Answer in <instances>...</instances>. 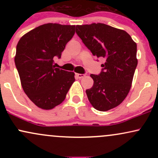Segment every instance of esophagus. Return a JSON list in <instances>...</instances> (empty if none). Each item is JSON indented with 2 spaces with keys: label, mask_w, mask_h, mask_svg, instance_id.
Segmentation results:
<instances>
[{
  "label": "esophagus",
  "mask_w": 158,
  "mask_h": 158,
  "mask_svg": "<svg viewBox=\"0 0 158 158\" xmlns=\"http://www.w3.org/2000/svg\"><path fill=\"white\" fill-rule=\"evenodd\" d=\"M76 77H77L78 79H81L85 77V74H80V73H76Z\"/></svg>",
  "instance_id": "esophagus-1"
}]
</instances>
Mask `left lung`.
Wrapping results in <instances>:
<instances>
[{"instance_id": "1", "label": "left lung", "mask_w": 158, "mask_h": 158, "mask_svg": "<svg viewBox=\"0 0 158 158\" xmlns=\"http://www.w3.org/2000/svg\"><path fill=\"white\" fill-rule=\"evenodd\" d=\"M76 32L94 56L106 60L99 75L90 74L94 85L86 90L88 100L100 111L118 106L131 89L137 65V44L128 32L105 23L77 25Z\"/></svg>"}]
</instances>
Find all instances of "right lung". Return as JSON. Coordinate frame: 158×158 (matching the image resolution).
<instances>
[{
	"mask_svg": "<svg viewBox=\"0 0 158 158\" xmlns=\"http://www.w3.org/2000/svg\"><path fill=\"white\" fill-rule=\"evenodd\" d=\"M75 25L48 23L23 35L16 47L15 63L23 91L36 106L50 110L64 100L75 73L55 68Z\"/></svg>",
	"mask_w": 158,
	"mask_h": 158,
	"instance_id": "1",
	"label": "right lung"
}]
</instances>
